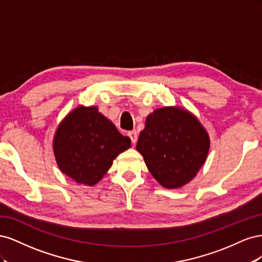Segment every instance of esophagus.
<instances>
[{"label":"esophagus","mask_w":262,"mask_h":262,"mask_svg":"<svg viewBox=\"0 0 262 262\" xmlns=\"http://www.w3.org/2000/svg\"><path fill=\"white\" fill-rule=\"evenodd\" d=\"M129 137H130L131 141H132V143L136 144L137 141H138V133H137V131L129 132Z\"/></svg>","instance_id":"esophagus-1"}]
</instances>
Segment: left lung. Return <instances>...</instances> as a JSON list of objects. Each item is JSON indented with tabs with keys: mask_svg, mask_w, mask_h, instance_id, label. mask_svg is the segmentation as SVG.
<instances>
[{
	"mask_svg": "<svg viewBox=\"0 0 262 262\" xmlns=\"http://www.w3.org/2000/svg\"><path fill=\"white\" fill-rule=\"evenodd\" d=\"M209 148L207 130L179 107L158 108L149 114L137 143L149 172L167 189L180 188L193 179Z\"/></svg>",
	"mask_w": 262,
	"mask_h": 262,
	"instance_id": "8db88e82",
	"label": "left lung"
}]
</instances>
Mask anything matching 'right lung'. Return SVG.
<instances>
[{"label":"right lung","instance_id":"obj_1","mask_svg":"<svg viewBox=\"0 0 262 262\" xmlns=\"http://www.w3.org/2000/svg\"><path fill=\"white\" fill-rule=\"evenodd\" d=\"M129 147L130 138L123 137L95 106H80L71 112L53 139L60 170L77 184L87 186L96 185L115 158Z\"/></svg>","mask_w":262,"mask_h":262}]
</instances>
